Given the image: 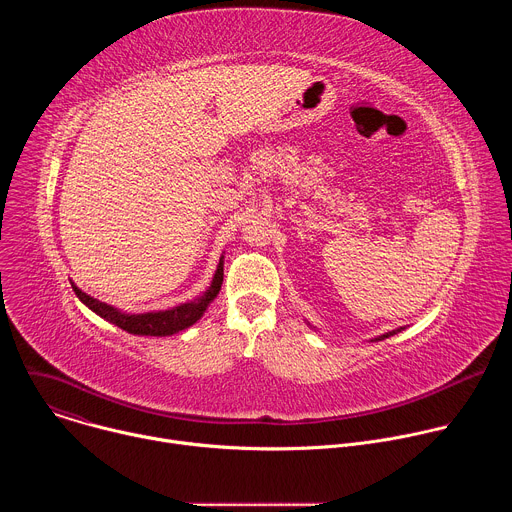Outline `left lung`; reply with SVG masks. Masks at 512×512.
Masks as SVG:
<instances>
[{
    "instance_id": "obj_1",
    "label": "left lung",
    "mask_w": 512,
    "mask_h": 512,
    "mask_svg": "<svg viewBox=\"0 0 512 512\" xmlns=\"http://www.w3.org/2000/svg\"><path fill=\"white\" fill-rule=\"evenodd\" d=\"M399 330H393V332H387V334H383V336H379L377 340H385V338H389V336H393V334H397Z\"/></svg>"
}]
</instances>
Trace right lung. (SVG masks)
<instances>
[{
	"label": "right lung",
	"mask_w": 512,
	"mask_h": 512,
	"mask_svg": "<svg viewBox=\"0 0 512 512\" xmlns=\"http://www.w3.org/2000/svg\"><path fill=\"white\" fill-rule=\"evenodd\" d=\"M221 285H223V261L218 263L210 287L204 291V296H200L196 302L182 304V306L166 310V312H148V314H123V312L115 310L113 306H107L105 302H99V300L87 296L85 291H81L75 283H72V289H75L77 298L85 306H89L95 314H99L101 318H105L107 322L119 326L121 330L129 332V334L170 336L180 330H186L196 320H200V316L204 314L208 304L216 298L218 291H221Z\"/></svg>",
	"instance_id": "obj_1"
}]
</instances>
